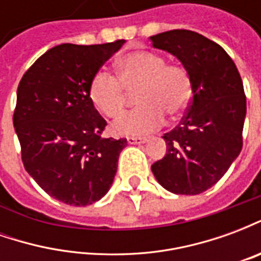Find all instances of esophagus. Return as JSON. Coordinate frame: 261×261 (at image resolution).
Returning <instances> with one entry per match:
<instances>
[{
	"instance_id": "1",
	"label": "esophagus",
	"mask_w": 261,
	"mask_h": 261,
	"mask_svg": "<svg viewBox=\"0 0 261 261\" xmlns=\"http://www.w3.org/2000/svg\"><path fill=\"white\" fill-rule=\"evenodd\" d=\"M127 141L131 145H136V144H144V142H147L148 138H145V137H128Z\"/></svg>"
}]
</instances>
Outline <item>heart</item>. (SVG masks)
<instances>
[{"mask_svg":"<svg viewBox=\"0 0 261 261\" xmlns=\"http://www.w3.org/2000/svg\"><path fill=\"white\" fill-rule=\"evenodd\" d=\"M116 76L97 71L92 76L88 96L106 117L121 114L125 105L124 89H137L138 108L123 114L112 125L114 134L123 137L145 136L165 123V113L176 117L187 108L192 97V81L185 68L166 64L152 51L137 50L116 61Z\"/></svg>","mask_w":261,"mask_h":261,"instance_id":"1","label":"heart"}]
</instances>
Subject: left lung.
<instances>
[{"label":"left lung","instance_id":"obj_1","mask_svg":"<svg viewBox=\"0 0 261 261\" xmlns=\"http://www.w3.org/2000/svg\"><path fill=\"white\" fill-rule=\"evenodd\" d=\"M155 48L179 59L192 81V100L180 124L164 134L166 153L151 166L175 194L205 192L241 153L246 96L241 74L219 44L193 31L151 36Z\"/></svg>","mask_w":261,"mask_h":261}]
</instances>
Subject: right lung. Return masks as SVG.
Returning a JSON list of instances; mask_svg holds the SVG:
<instances>
[{
  "mask_svg": "<svg viewBox=\"0 0 261 261\" xmlns=\"http://www.w3.org/2000/svg\"><path fill=\"white\" fill-rule=\"evenodd\" d=\"M124 40L64 43L40 56L16 92L14 127L26 172L48 196L84 207L113 183L125 138H102L106 120L88 96L92 76Z\"/></svg>",
  "mask_w": 261,
  "mask_h": 261,
  "instance_id": "right-lung-1",
  "label": "right lung"
}]
</instances>
